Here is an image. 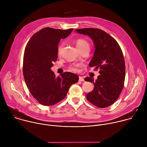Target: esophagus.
I'll list each match as a JSON object with an SVG mask.
<instances>
[{
	"label": "esophagus",
	"mask_w": 147,
	"mask_h": 147,
	"mask_svg": "<svg viewBox=\"0 0 147 147\" xmlns=\"http://www.w3.org/2000/svg\"><path fill=\"white\" fill-rule=\"evenodd\" d=\"M79 81H84V78L80 76V77H79Z\"/></svg>",
	"instance_id": "34e87169"
}]
</instances>
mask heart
<instances>
[{
	"label": "heart",
	"instance_id": "1",
	"mask_svg": "<svg viewBox=\"0 0 147 147\" xmlns=\"http://www.w3.org/2000/svg\"><path fill=\"white\" fill-rule=\"evenodd\" d=\"M76 47L78 50V51L83 50V49H88V50H89V48H90V45H89V42L87 41H86L85 40L82 39V38L77 39L76 41ZM62 47H63V44L60 45V46L59 47L58 50V54H61ZM80 66H81V65H79V64L73 65H72L70 67V69L73 71L77 72V71H78L79 67Z\"/></svg>",
	"mask_w": 147,
	"mask_h": 147
}]
</instances>
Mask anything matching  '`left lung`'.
I'll return each mask as SVG.
<instances>
[{"instance_id": "obj_1", "label": "left lung", "mask_w": 147, "mask_h": 147, "mask_svg": "<svg viewBox=\"0 0 147 147\" xmlns=\"http://www.w3.org/2000/svg\"><path fill=\"white\" fill-rule=\"evenodd\" d=\"M76 31L93 40L95 50L89 66L99 69L100 74L95 81L89 77L85 78L94 86L86 99L96 107H107L117 100L123 88L125 64L121 48L112 36L100 29L87 28Z\"/></svg>"}]
</instances>
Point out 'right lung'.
<instances>
[{
  "instance_id": "obj_1",
  "label": "right lung",
  "mask_w": 147,
  "mask_h": 147,
  "mask_svg": "<svg viewBox=\"0 0 147 147\" xmlns=\"http://www.w3.org/2000/svg\"><path fill=\"white\" fill-rule=\"evenodd\" d=\"M73 29L61 30L43 28L34 34L24 52L23 74L34 98L43 106H53L66 97L70 86L78 81V76L65 72L56 77L51 71L58 58V45Z\"/></svg>"
}]
</instances>
